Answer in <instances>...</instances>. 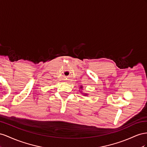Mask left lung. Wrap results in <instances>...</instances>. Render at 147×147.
<instances>
[{"instance_id": "left-lung-1", "label": "left lung", "mask_w": 147, "mask_h": 147, "mask_svg": "<svg viewBox=\"0 0 147 147\" xmlns=\"http://www.w3.org/2000/svg\"><path fill=\"white\" fill-rule=\"evenodd\" d=\"M80 89H82V86L80 87ZM84 94V95H87V94Z\"/></svg>"}]
</instances>
